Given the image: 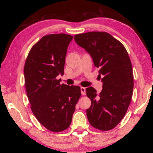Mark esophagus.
Segmentation results:
<instances>
[{"mask_svg":"<svg viewBox=\"0 0 153 153\" xmlns=\"http://www.w3.org/2000/svg\"><path fill=\"white\" fill-rule=\"evenodd\" d=\"M80 90H81V93H82V95L86 94V88L81 87V88H80Z\"/></svg>","mask_w":153,"mask_h":153,"instance_id":"esophagus-1","label":"esophagus"}]
</instances>
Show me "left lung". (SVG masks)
Masks as SVG:
<instances>
[{"mask_svg": "<svg viewBox=\"0 0 153 153\" xmlns=\"http://www.w3.org/2000/svg\"><path fill=\"white\" fill-rule=\"evenodd\" d=\"M74 40L92 58L99 68L102 90L99 94L94 88L86 89L91 106L87 117L94 128L108 131L125 116L130 104L134 77L130 59L124 46L107 32H91L75 35Z\"/></svg>", "mask_w": 153, "mask_h": 153, "instance_id": "obj_1", "label": "left lung"}]
</instances>
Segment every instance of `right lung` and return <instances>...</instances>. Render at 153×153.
<instances>
[{"label":"right lung","instance_id":"right-lung-1","mask_svg":"<svg viewBox=\"0 0 153 153\" xmlns=\"http://www.w3.org/2000/svg\"><path fill=\"white\" fill-rule=\"evenodd\" d=\"M73 36H43L31 48L24 66L25 86L33 115L45 128L59 132L69 128L81 96L80 87L60 84L67 47Z\"/></svg>","mask_w":153,"mask_h":153}]
</instances>
